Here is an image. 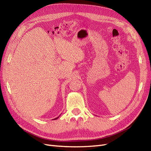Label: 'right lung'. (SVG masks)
I'll return each mask as SVG.
<instances>
[{
  "mask_svg": "<svg viewBox=\"0 0 151 151\" xmlns=\"http://www.w3.org/2000/svg\"><path fill=\"white\" fill-rule=\"evenodd\" d=\"M58 117H59V116H58V117H56V118H55L54 120H56L57 119H58Z\"/></svg>",
  "mask_w": 151,
  "mask_h": 151,
  "instance_id": "add662e5",
  "label": "right lung"
}]
</instances>
